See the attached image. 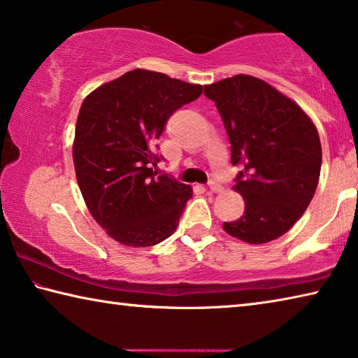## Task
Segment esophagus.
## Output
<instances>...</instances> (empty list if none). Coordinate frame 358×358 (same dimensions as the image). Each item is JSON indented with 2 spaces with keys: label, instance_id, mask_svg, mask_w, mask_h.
<instances>
[{
  "label": "esophagus",
  "instance_id": "1",
  "mask_svg": "<svg viewBox=\"0 0 358 358\" xmlns=\"http://www.w3.org/2000/svg\"><path fill=\"white\" fill-rule=\"evenodd\" d=\"M208 187H210L211 192H221L222 191V186L217 183L216 180H210L208 181Z\"/></svg>",
  "mask_w": 358,
  "mask_h": 358
}]
</instances>
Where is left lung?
<instances>
[{"label":"left lung","mask_w":358,"mask_h":358,"mask_svg":"<svg viewBox=\"0 0 358 358\" xmlns=\"http://www.w3.org/2000/svg\"><path fill=\"white\" fill-rule=\"evenodd\" d=\"M230 142V162L241 167L234 189L245 213L222 227L251 245L287 232L310 205L322 164L316 126L292 99L260 78L234 76L205 85Z\"/></svg>","instance_id":"1"}]
</instances>
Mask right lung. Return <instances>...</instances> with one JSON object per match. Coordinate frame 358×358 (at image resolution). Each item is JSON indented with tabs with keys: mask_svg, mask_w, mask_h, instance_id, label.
Wrapping results in <instances>:
<instances>
[{
	"mask_svg": "<svg viewBox=\"0 0 358 358\" xmlns=\"http://www.w3.org/2000/svg\"><path fill=\"white\" fill-rule=\"evenodd\" d=\"M201 94L202 85L134 69L85 98L72 147L77 183L90 213L118 243L153 246L177 229L192 189L156 177L162 156L155 143L172 113Z\"/></svg>",
	"mask_w": 358,
	"mask_h": 358,
	"instance_id": "obj_1",
	"label": "right lung"
}]
</instances>
